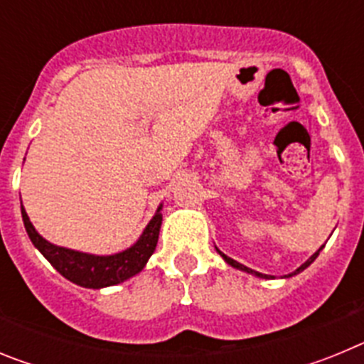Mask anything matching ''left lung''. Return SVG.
Here are the masks:
<instances>
[{
  "label": "left lung",
  "instance_id": "obj_1",
  "mask_svg": "<svg viewBox=\"0 0 364 364\" xmlns=\"http://www.w3.org/2000/svg\"><path fill=\"white\" fill-rule=\"evenodd\" d=\"M321 250H323V246H321L319 250H317V252H315L314 255H311L310 259H308L306 262H304V264L301 266V268H297V269H295L294 273H290V275H288V277H291V275H295V273H299V272H302V269H304V268H308V266H310L311 262H314V260L317 259V255H319V252H321ZM217 252H218V250H217ZM218 253H220V255L224 257V260H226L228 264H230V266H233V268H237V269H242V272H247V273H252V275H257V277H260V279H269V275H264V273H259V272H253V269L246 268V266H244V264H240V262H237V260H233V259H230V257H228V255H224V253H222V252H218Z\"/></svg>",
  "mask_w": 364,
  "mask_h": 364
}]
</instances>
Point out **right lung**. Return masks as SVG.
<instances>
[{
    "label": "right lung",
    "mask_w": 364,
    "mask_h": 364,
    "mask_svg": "<svg viewBox=\"0 0 364 364\" xmlns=\"http://www.w3.org/2000/svg\"><path fill=\"white\" fill-rule=\"evenodd\" d=\"M162 205L154 213L147 228L144 230L142 237L138 239L134 246H131L125 252L117 255H89V253H80L67 247L54 246L34 230V226L28 220L21 205V217H23L25 230L28 233V239L41 252V255L49 260L50 264L62 273L63 277L69 279L74 284L83 286V288H105V286H114L127 281L129 277L142 272L149 257L153 255L156 242H159L160 226H162Z\"/></svg>",
    "instance_id": "right-lung-1"
}]
</instances>
